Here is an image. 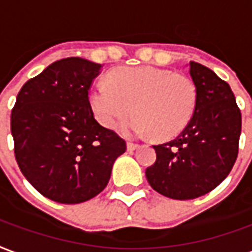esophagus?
<instances>
[{"mask_svg": "<svg viewBox=\"0 0 252 252\" xmlns=\"http://www.w3.org/2000/svg\"><path fill=\"white\" fill-rule=\"evenodd\" d=\"M126 148H128V151H135L139 148V144H136V143H132V141H129V143L126 144Z\"/></svg>", "mask_w": 252, "mask_h": 252, "instance_id": "esophagus-1", "label": "esophagus"}]
</instances>
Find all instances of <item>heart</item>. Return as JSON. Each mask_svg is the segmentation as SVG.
Wrapping results in <instances>:
<instances>
[{
    "instance_id": "b5f03b06",
    "label": "heart",
    "mask_w": 252,
    "mask_h": 252,
    "mask_svg": "<svg viewBox=\"0 0 252 252\" xmlns=\"http://www.w3.org/2000/svg\"><path fill=\"white\" fill-rule=\"evenodd\" d=\"M88 101L96 119L109 129L120 126L135 109L137 116L126 124V131L165 140L189 124L197 88L188 76L168 69L124 66L111 72L108 83L94 84Z\"/></svg>"
}]
</instances>
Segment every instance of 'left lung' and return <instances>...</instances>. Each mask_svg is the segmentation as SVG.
<instances>
[{
    "label": "left lung",
    "instance_id": "obj_1",
    "mask_svg": "<svg viewBox=\"0 0 252 252\" xmlns=\"http://www.w3.org/2000/svg\"><path fill=\"white\" fill-rule=\"evenodd\" d=\"M189 74L197 88L192 119L176 139L154 145L156 161L145 169L155 191L179 200L206 195L227 178L238 158L242 129L230 85L193 61Z\"/></svg>",
    "mask_w": 252,
    "mask_h": 252
}]
</instances>
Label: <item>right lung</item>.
Returning a JSON list of instances; mask_svg holds the SVG:
<instances>
[{
  "label": "right lung",
  "instance_id": "right-lung-1",
  "mask_svg": "<svg viewBox=\"0 0 252 252\" xmlns=\"http://www.w3.org/2000/svg\"><path fill=\"white\" fill-rule=\"evenodd\" d=\"M101 64L80 57L56 61L17 94L10 129L22 175L45 197L87 202L107 187L126 143L100 126L88 101Z\"/></svg>",
  "mask_w": 252,
  "mask_h": 252
}]
</instances>
